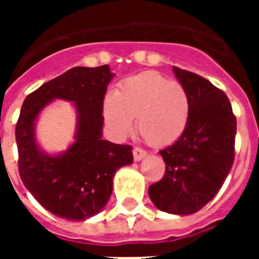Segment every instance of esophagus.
Wrapping results in <instances>:
<instances>
[{"label":"esophagus","instance_id":"1","mask_svg":"<svg viewBox=\"0 0 259 259\" xmlns=\"http://www.w3.org/2000/svg\"><path fill=\"white\" fill-rule=\"evenodd\" d=\"M146 157V152L145 150H143V149H140V148H135L134 149V159L136 162H139V161H141V159H143V158H145Z\"/></svg>","mask_w":259,"mask_h":259}]
</instances>
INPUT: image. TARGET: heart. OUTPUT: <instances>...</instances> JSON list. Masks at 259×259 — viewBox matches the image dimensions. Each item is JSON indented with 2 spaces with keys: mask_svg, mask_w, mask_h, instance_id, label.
Here are the masks:
<instances>
[{
  "mask_svg": "<svg viewBox=\"0 0 259 259\" xmlns=\"http://www.w3.org/2000/svg\"><path fill=\"white\" fill-rule=\"evenodd\" d=\"M144 140L153 146L175 143L188 125L191 98L187 89L157 72L124 80L118 92L105 96L104 118L116 137L131 131L134 118Z\"/></svg>",
  "mask_w": 259,
  "mask_h": 259,
  "instance_id": "1",
  "label": "heart"
}]
</instances>
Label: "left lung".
<instances>
[{
	"label": "left lung",
	"mask_w": 259,
	"mask_h": 259,
	"mask_svg": "<svg viewBox=\"0 0 259 259\" xmlns=\"http://www.w3.org/2000/svg\"><path fill=\"white\" fill-rule=\"evenodd\" d=\"M191 98V116L184 134L162 149L166 171L149 187L155 207L189 215L215 197L235 161L236 118L221 89L189 71L172 68Z\"/></svg>",
	"instance_id": "8db88e82"
}]
</instances>
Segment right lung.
Masks as SVG:
<instances>
[{"label":"right lung","mask_w":259,"mask_h":259,"mask_svg":"<svg viewBox=\"0 0 259 259\" xmlns=\"http://www.w3.org/2000/svg\"><path fill=\"white\" fill-rule=\"evenodd\" d=\"M115 74L107 65L74 67L27 96L15 127L19 175L29 193L59 218L83 222L110 200L116 171L134 162L132 146L102 139L105 93ZM56 99L73 104L74 141L63 152H45L35 136L42 110Z\"/></svg>","instance_id":"add662e5"}]
</instances>
